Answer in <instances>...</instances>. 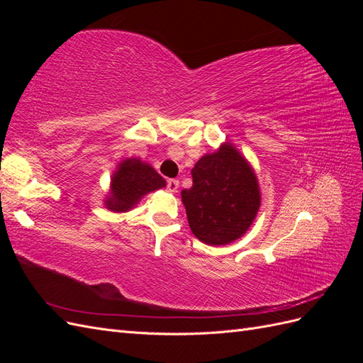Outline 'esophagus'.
Instances as JSON below:
<instances>
[{"instance_id":"esophagus-1","label":"esophagus","mask_w":363,"mask_h":363,"mask_svg":"<svg viewBox=\"0 0 363 363\" xmlns=\"http://www.w3.org/2000/svg\"><path fill=\"white\" fill-rule=\"evenodd\" d=\"M167 189H168V192H177V189H179V180H174V179L168 180L167 182Z\"/></svg>"}]
</instances>
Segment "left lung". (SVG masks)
<instances>
[{"label": "left lung", "instance_id": "obj_1", "mask_svg": "<svg viewBox=\"0 0 363 363\" xmlns=\"http://www.w3.org/2000/svg\"><path fill=\"white\" fill-rule=\"evenodd\" d=\"M192 233L207 245H227L242 236L260 207L255 171L225 142L192 168V188L182 191Z\"/></svg>", "mask_w": 363, "mask_h": 363}]
</instances>
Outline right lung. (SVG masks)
Listing matches in <instances>:
<instances>
[{
    "label": "right lung",
    "instance_id": "add662e5",
    "mask_svg": "<svg viewBox=\"0 0 363 363\" xmlns=\"http://www.w3.org/2000/svg\"><path fill=\"white\" fill-rule=\"evenodd\" d=\"M164 179L148 163L139 159H125L112 175L111 192L104 204L112 212H127L145 194L164 188Z\"/></svg>",
    "mask_w": 363,
    "mask_h": 363
}]
</instances>
